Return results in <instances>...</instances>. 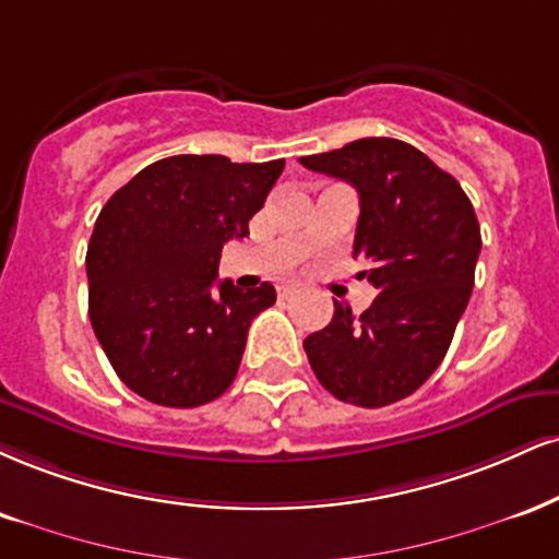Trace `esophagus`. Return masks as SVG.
I'll use <instances>...</instances> for the list:
<instances>
[{"label": "esophagus", "instance_id": "obj_1", "mask_svg": "<svg viewBox=\"0 0 559 559\" xmlns=\"http://www.w3.org/2000/svg\"><path fill=\"white\" fill-rule=\"evenodd\" d=\"M299 292V286L297 284H284V286H278V294L284 299H288V297H294V294Z\"/></svg>", "mask_w": 559, "mask_h": 559}]
</instances>
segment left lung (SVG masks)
I'll return each mask as SVG.
<instances>
[{
	"label": "left lung",
	"instance_id": "8db88e82",
	"mask_svg": "<svg viewBox=\"0 0 559 559\" xmlns=\"http://www.w3.org/2000/svg\"><path fill=\"white\" fill-rule=\"evenodd\" d=\"M359 192L354 258L378 288L354 314L335 301L333 320L307 335L305 352L338 401L380 408L406 399L445 359L474 288L481 231L461 185L419 147L361 138L299 158Z\"/></svg>",
	"mask_w": 559,
	"mask_h": 559
}]
</instances>
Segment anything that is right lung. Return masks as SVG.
<instances>
[{
	"instance_id": "obj_1",
	"label": "right lung",
	"mask_w": 559,
	"mask_h": 559,
	"mask_svg": "<svg viewBox=\"0 0 559 559\" xmlns=\"http://www.w3.org/2000/svg\"><path fill=\"white\" fill-rule=\"evenodd\" d=\"M284 158L171 156L100 207L85 254L87 314L114 372L140 399L194 408L224 395L247 331L275 288L218 281L221 250L250 234Z\"/></svg>"
}]
</instances>
